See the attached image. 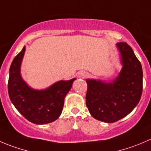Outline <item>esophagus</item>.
Instances as JSON below:
<instances>
[{
	"instance_id": "1",
	"label": "esophagus",
	"mask_w": 151,
	"mask_h": 151,
	"mask_svg": "<svg viewBox=\"0 0 151 151\" xmlns=\"http://www.w3.org/2000/svg\"><path fill=\"white\" fill-rule=\"evenodd\" d=\"M88 76V73L85 71H82V72H80L79 74H78V77L81 78H85Z\"/></svg>"
}]
</instances>
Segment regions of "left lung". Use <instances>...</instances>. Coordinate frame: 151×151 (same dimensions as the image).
I'll return each mask as SVG.
<instances>
[{
    "label": "left lung",
    "mask_w": 151,
    "mask_h": 151,
    "mask_svg": "<svg viewBox=\"0 0 151 151\" xmlns=\"http://www.w3.org/2000/svg\"><path fill=\"white\" fill-rule=\"evenodd\" d=\"M122 68L111 82L87 79L86 105L94 119L107 123L122 119L136 107L142 93V67L126 42L116 44Z\"/></svg>",
    "instance_id": "8db88e82"
}]
</instances>
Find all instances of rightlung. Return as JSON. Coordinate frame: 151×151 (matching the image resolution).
I'll use <instances>...</instances> for the list:
<instances>
[{"instance_id": "obj_1", "label": "right lung", "mask_w": 151, "mask_h": 151, "mask_svg": "<svg viewBox=\"0 0 151 151\" xmlns=\"http://www.w3.org/2000/svg\"><path fill=\"white\" fill-rule=\"evenodd\" d=\"M25 49L24 46L10 66L9 96L18 111L30 122L36 124L52 122L61 114L64 98L76 78L59 81L45 90H34L23 80L21 75Z\"/></svg>"}]
</instances>
